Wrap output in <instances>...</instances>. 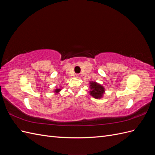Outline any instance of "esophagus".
<instances>
[{"mask_svg": "<svg viewBox=\"0 0 155 155\" xmlns=\"http://www.w3.org/2000/svg\"><path fill=\"white\" fill-rule=\"evenodd\" d=\"M79 76V75L78 74H74V77H75V78H78Z\"/></svg>", "mask_w": 155, "mask_h": 155, "instance_id": "obj_1", "label": "esophagus"}]
</instances>
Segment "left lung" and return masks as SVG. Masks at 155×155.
Segmentation results:
<instances>
[{"label": "left lung", "instance_id": "obj_1", "mask_svg": "<svg viewBox=\"0 0 155 155\" xmlns=\"http://www.w3.org/2000/svg\"><path fill=\"white\" fill-rule=\"evenodd\" d=\"M91 95L95 98H100L104 92V88L96 82L91 83Z\"/></svg>", "mask_w": 155, "mask_h": 155}]
</instances>
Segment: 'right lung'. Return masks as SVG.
Listing matches in <instances>:
<instances>
[{"label":"right lung","instance_id":"1","mask_svg":"<svg viewBox=\"0 0 155 155\" xmlns=\"http://www.w3.org/2000/svg\"><path fill=\"white\" fill-rule=\"evenodd\" d=\"M60 91V89H56V90L55 91V92H59Z\"/></svg>","mask_w":155,"mask_h":155}]
</instances>
